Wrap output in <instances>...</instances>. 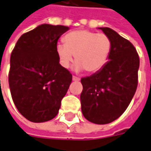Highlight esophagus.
I'll return each instance as SVG.
<instances>
[{
  "mask_svg": "<svg viewBox=\"0 0 151 151\" xmlns=\"http://www.w3.org/2000/svg\"><path fill=\"white\" fill-rule=\"evenodd\" d=\"M80 78H78V77H76V76H73V81H79Z\"/></svg>",
  "mask_w": 151,
  "mask_h": 151,
  "instance_id": "esophagus-1",
  "label": "esophagus"
}]
</instances>
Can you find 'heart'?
<instances>
[{"label": "heart", "mask_w": 151, "mask_h": 151, "mask_svg": "<svg viewBox=\"0 0 151 151\" xmlns=\"http://www.w3.org/2000/svg\"><path fill=\"white\" fill-rule=\"evenodd\" d=\"M64 45L56 46L59 64L68 68L74 55L76 70H83L88 73L100 71L109 59L112 44L105 34L78 29L68 33L63 39Z\"/></svg>", "instance_id": "obj_1"}]
</instances>
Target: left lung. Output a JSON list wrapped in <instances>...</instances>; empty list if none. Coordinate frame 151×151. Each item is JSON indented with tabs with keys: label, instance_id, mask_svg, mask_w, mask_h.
<instances>
[{
	"label": "left lung",
	"instance_id": "left-lung-1",
	"mask_svg": "<svg viewBox=\"0 0 151 151\" xmlns=\"http://www.w3.org/2000/svg\"><path fill=\"white\" fill-rule=\"evenodd\" d=\"M112 44L109 61L100 71L82 78V112L88 121L103 125L112 122L127 110L138 85L140 58L127 39L107 27L99 28Z\"/></svg>",
	"mask_w": 151,
	"mask_h": 151
}]
</instances>
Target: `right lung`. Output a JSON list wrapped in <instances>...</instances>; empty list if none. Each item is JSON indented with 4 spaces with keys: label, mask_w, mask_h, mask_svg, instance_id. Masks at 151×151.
<instances>
[{
    "label": "right lung",
    "mask_w": 151,
    "mask_h": 151,
    "mask_svg": "<svg viewBox=\"0 0 151 151\" xmlns=\"http://www.w3.org/2000/svg\"><path fill=\"white\" fill-rule=\"evenodd\" d=\"M68 29L39 25L19 37L11 52V97L19 113L32 122L54 118L70 86L73 76L59 64L56 53L58 40Z\"/></svg>",
    "instance_id": "obj_1"
}]
</instances>
